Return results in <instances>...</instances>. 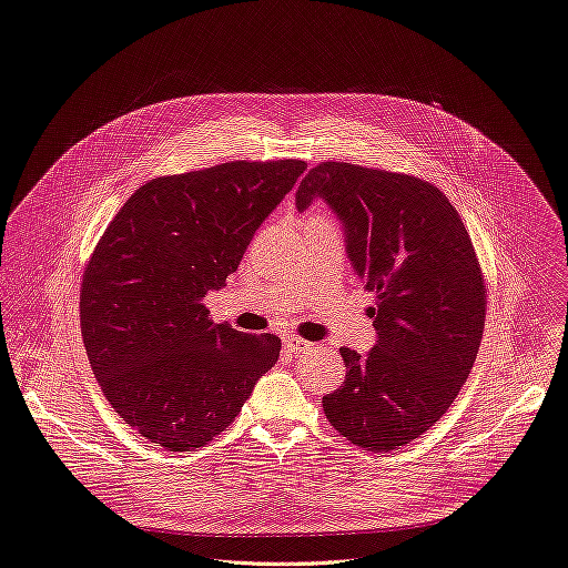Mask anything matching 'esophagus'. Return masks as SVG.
Instances as JSON below:
<instances>
[{
	"instance_id": "34e87169",
	"label": "esophagus",
	"mask_w": 568,
	"mask_h": 568,
	"mask_svg": "<svg viewBox=\"0 0 568 568\" xmlns=\"http://www.w3.org/2000/svg\"><path fill=\"white\" fill-rule=\"evenodd\" d=\"M284 346H286L288 354H303V351H307L312 346V342L301 339V337H295V335H288V337H284Z\"/></svg>"
}]
</instances>
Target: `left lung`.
<instances>
[{"label": "left lung", "mask_w": 568, "mask_h": 568, "mask_svg": "<svg viewBox=\"0 0 568 568\" xmlns=\"http://www.w3.org/2000/svg\"><path fill=\"white\" fill-rule=\"evenodd\" d=\"M326 203L346 256L376 293V344L339 348L344 384L323 397L335 429L367 450H393L435 425L474 367L485 288L460 214L435 184L339 161L314 166L295 207Z\"/></svg>", "instance_id": "1"}]
</instances>
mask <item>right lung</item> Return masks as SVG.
I'll return each instance as SVG.
<instances>
[{
	"mask_svg": "<svg viewBox=\"0 0 568 568\" xmlns=\"http://www.w3.org/2000/svg\"><path fill=\"white\" fill-rule=\"evenodd\" d=\"M305 169L231 161L150 180L99 240L80 288L85 351L105 399L152 444L205 446L277 363L280 337L212 323L203 301Z\"/></svg>",
	"mask_w": 568,
	"mask_h": 568,
	"instance_id": "right-lung-1",
	"label": "right lung"
}]
</instances>
